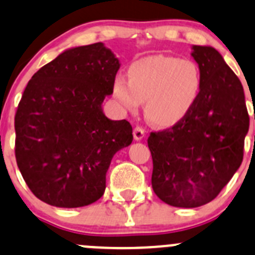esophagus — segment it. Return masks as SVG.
<instances>
[{
  "label": "esophagus",
  "mask_w": 255,
  "mask_h": 255,
  "mask_svg": "<svg viewBox=\"0 0 255 255\" xmlns=\"http://www.w3.org/2000/svg\"><path fill=\"white\" fill-rule=\"evenodd\" d=\"M144 135H145V132L143 128L135 127L134 129H133V137H134L135 140H142L143 138H144Z\"/></svg>",
  "instance_id": "esophagus-1"
}]
</instances>
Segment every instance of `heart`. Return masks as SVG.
Masks as SVG:
<instances>
[{
	"label": "heart",
	"instance_id": "heart-1",
	"mask_svg": "<svg viewBox=\"0 0 255 255\" xmlns=\"http://www.w3.org/2000/svg\"><path fill=\"white\" fill-rule=\"evenodd\" d=\"M128 82L118 76L112 95L126 112H137L144 101V116L153 126L173 127L196 106L202 91V71L190 58L149 56L133 62Z\"/></svg>",
	"mask_w": 255,
	"mask_h": 255
}]
</instances>
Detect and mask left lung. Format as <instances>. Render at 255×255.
<instances>
[{"mask_svg": "<svg viewBox=\"0 0 255 255\" xmlns=\"http://www.w3.org/2000/svg\"><path fill=\"white\" fill-rule=\"evenodd\" d=\"M202 71L201 96L189 115L172 128L150 133L152 187L178 208L213 201L243 160L249 116L243 86L211 46H192Z\"/></svg>", "mask_w": 255, "mask_h": 255, "instance_id": "left-lung-1", "label": "left lung"}]
</instances>
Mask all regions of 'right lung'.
<instances>
[{"mask_svg":"<svg viewBox=\"0 0 255 255\" xmlns=\"http://www.w3.org/2000/svg\"><path fill=\"white\" fill-rule=\"evenodd\" d=\"M120 67L98 42L66 49L27 83L14 152L24 182L44 203L78 208L105 193L113 155L133 140L129 122L110 120L102 108Z\"/></svg>","mask_w":255,"mask_h":255,"instance_id":"right-lung-1","label":"right lung"}]
</instances>
